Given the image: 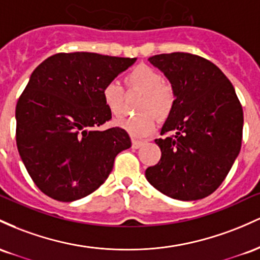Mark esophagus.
Wrapping results in <instances>:
<instances>
[{
	"label": "esophagus",
	"instance_id": "34e87169",
	"mask_svg": "<svg viewBox=\"0 0 260 260\" xmlns=\"http://www.w3.org/2000/svg\"><path fill=\"white\" fill-rule=\"evenodd\" d=\"M145 142L141 141V140H135L133 139V148H140Z\"/></svg>",
	"mask_w": 260,
	"mask_h": 260
}]
</instances>
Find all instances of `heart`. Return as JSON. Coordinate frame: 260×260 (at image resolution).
<instances>
[{
  "mask_svg": "<svg viewBox=\"0 0 260 260\" xmlns=\"http://www.w3.org/2000/svg\"><path fill=\"white\" fill-rule=\"evenodd\" d=\"M127 88L142 93L138 109L141 113L134 116H122L116 119L115 124L126 130L133 136H147L157 125V116L162 120L167 119L176 106L177 94L172 86L163 83V77L157 70L148 65L134 67L125 76ZM102 97L109 112L119 115L124 106V89L121 84L110 81L104 84Z\"/></svg>",
  "mask_w": 260,
  "mask_h": 260,
  "instance_id": "obj_1",
  "label": "heart"
}]
</instances>
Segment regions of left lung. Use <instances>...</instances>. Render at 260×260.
Returning a JSON list of instances; mask_svg holds the SVG:
<instances>
[{
  "label": "left lung",
  "instance_id": "left-lung-1",
  "mask_svg": "<svg viewBox=\"0 0 260 260\" xmlns=\"http://www.w3.org/2000/svg\"><path fill=\"white\" fill-rule=\"evenodd\" d=\"M177 94L163 125L161 159L146 169V179L162 194L191 201L212 194L229 174L242 144L243 110L229 78L211 61L189 54L148 59Z\"/></svg>",
  "mask_w": 260,
  "mask_h": 260
}]
</instances>
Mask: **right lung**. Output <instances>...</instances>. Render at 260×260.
I'll use <instances>...</instances> for the list:
<instances>
[{"label":"right lung","mask_w":260,"mask_h":260,"mask_svg":"<svg viewBox=\"0 0 260 260\" xmlns=\"http://www.w3.org/2000/svg\"><path fill=\"white\" fill-rule=\"evenodd\" d=\"M136 57L59 52L31 74L16 107L18 152L36 185L59 201L87 197L106 182L116 154L131 146L121 127L98 130L112 119L104 84Z\"/></svg>","instance_id":"obj_1"}]
</instances>
